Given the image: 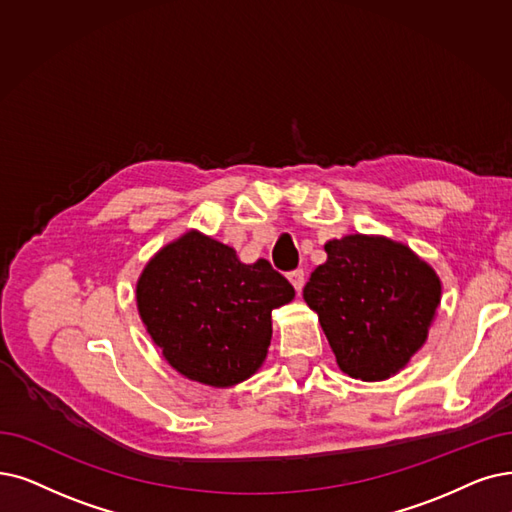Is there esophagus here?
Here are the masks:
<instances>
[{
    "label": "esophagus",
    "mask_w": 512,
    "mask_h": 512,
    "mask_svg": "<svg viewBox=\"0 0 512 512\" xmlns=\"http://www.w3.org/2000/svg\"><path fill=\"white\" fill-rule=\"evenodd\" d=\"M288 279L292 281V285H294V290H296V292H300V290L304 288V281H306V275H304V271H302V269H296V271H290V273H288Z\"/></svg>",
    "instance_id": "34e87169"
}]
</instances>
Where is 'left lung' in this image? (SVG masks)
<instances>
[{"instance_id":"1","label":"left lung","mask_w":512,"mask_h":512,"mask_svg":"<svg viewBox=\"0 0 512 512\" xmlns=\"http://www.w3.org/2000/svg\"><path fill=\"white\" fill-rule=\"evenodd\" d=\"M327 262L304 285L344 374L367 382L397 374L428 334L441 283L407 245L349 235L325 243Z\"/></svg>"}]
</instances>
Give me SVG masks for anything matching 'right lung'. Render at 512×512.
<instances>
[{"mask_svg":"<svg viewBox=\"0 0 512 512\" xmlns=\"http://www.w3.org/2000/svg\"><path fill=\"white\" fill-rule=\"evenodd\" d=\"M292 298V283L269 260L243 264L229 245L195 231L166 245L136 285L138 313L163 357L210 386H233L258 370L271 313Z\"/></svg>","mask_w":512,"mask_h":512,"instance_id":"add662e5","label":"right lung"}]
</instances>
